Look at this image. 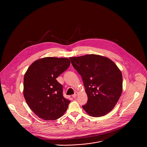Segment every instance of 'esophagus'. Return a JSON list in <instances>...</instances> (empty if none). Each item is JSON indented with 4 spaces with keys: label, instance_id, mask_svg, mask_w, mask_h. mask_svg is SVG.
<instances>
[{
    "label": "esophagus",
    "instance_id": "1",
    "mask_svg": "<svg viewBox=\"0 0 147 147\" xmlns=\"http://www.w3.org/2000/svg\"><path fill=\"white\" fill-rule=\"evenodd\" d=\"M77 95H78V92H76L74 93V94L72 95V97H73V98H75V97L77 96Z\"/></svg>",
    "mask_w": 147,
    "mask_h": 147
}]
</instances>
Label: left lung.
<instances>
[{
    "instance_id": "left-lung-1",
    "label": "left lung",
    "mask_w": 147,
    "mask_h": 147,
    "mask_svg": "<svg viewBox=\"0 0 147 147\" xmlns=\"http://www.w3.org/2000/svg\"><path fill=\"white\" fill-rule=\"evenodd\" d=\"M69 59L81 75L88 101L84 110L94 117H102L111 111L118 102L122 92L121 71L110 59L88 54Z\"/></svg>"
}]
</instances>
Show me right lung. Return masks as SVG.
Instances as JSON below:
<instances>
[{"instance_id":"right-lung-1","label":"right lung","mask_w":147,"mask_h":147,"mask_svg":"<svg viewBox=\"0 0 147 147\" xmlns=\"http://www.w3.org/2000/svg\"><path fill=\"white\" fill-rule=\"evenodd\" d=\"M68 58L46 57L32 63L24 78V96L38 117L53 121L62 117L70 101L63 96V86L57 78L70 65Z\"/></svg>"}]
</instances>
